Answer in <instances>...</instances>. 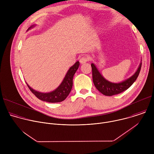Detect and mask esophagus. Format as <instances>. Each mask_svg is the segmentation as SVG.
Here are the masks:
<instances>
[{
	"instance_id": "34e87169",
	"label": "esophagus",
	"mask_w": 154,
	"mask_h": 154,
	"mask_svg": "<svg viewBox=\"0 0 154 154\" xmlns=\"http://www.w3.org/2000/svg\"><path fill=\"white\" fill-rule=\"evenodd\" d=\"M88 61V58L86 56H83L80 58V63L81 64H83L85 63L86 62H87Z\"/></svg>"
}]
</instances>
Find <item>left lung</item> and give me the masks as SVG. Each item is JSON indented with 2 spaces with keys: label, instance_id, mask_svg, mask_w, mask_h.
<instances>
[{
  "label": "left lung",
  "instance_id": "left-lung-1",
  "mask_svg": "<svg viewBox=\"0 0 154 154\" xmlns=\"http://www.w3.org/2000/svg\"><path fill=\"white\" fill-rule=\"evenodd\" d=\"M141 64L142 63H140V66L137 69V72L130 78L122 82L119 83H114L109 82L105 79L100 74L97 68L96 67V66L93 63H92L91 66L92 68L93 81L94 86L98 90V91H99L105 96H111L113 95L119 94L127 90L137 80L140 72Z\"/></svg>",
  "mask_w": 154,
  "mask_h": 154
}]
</instances>
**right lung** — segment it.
I'll list each match as a JSON object with an SVG mask.
<instances>
[{"label": "right lung", "mask_w": 154, "mask_h": 154, "mask_svg": "<svg viewBox=\"0 0 154 154\" xmlns=\"http://www.w3.org/2000/svg\"><path fill=\"white\" fill-rule=\"evenodd\" d=\"M33 27V26H32L28 29V30H29L30 28ZM79 64H80L79 61H77L72 67H71L68 70L66 75H65V77L63 79L61 85L55 91H53L51 93H42L40 92H38L33 90L32 88H30L29 86V85H27H27L28 86L29 88L32 91V93L37 98H38L39 99L42 101L51 102V103L62 102L67 97V96L69 95V94L71 91L72 84H73V82H72L73 77L79 67Z\"/></svg>", "instance_id": "1"}]
</instances>
